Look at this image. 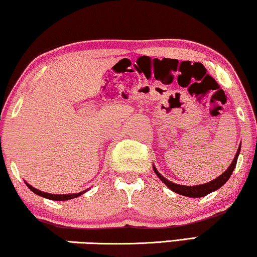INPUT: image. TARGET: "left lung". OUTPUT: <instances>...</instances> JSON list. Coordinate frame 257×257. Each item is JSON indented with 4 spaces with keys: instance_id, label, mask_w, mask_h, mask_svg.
<instances>
[{
    "instance_id": "obj_1",
    "label": "left lung",
    "mask_w": 257,
    "mask_h": 257,
    "mask_svg": "<svg viewBox=\"0 0 257 257\" xmlns=\"http://www.w3.org/2000/svg\"><path fill=\"white\" fill-rule=\"evenodd\" d=\"M240 147H241V146H239L238 152H236V154H235L234 160L231 163L230 167L227 168L226 171L222 173V175H220L218 178H216L212 181H209V183L203 184V185H197V186H184V185H178V184L171 183V181L165 179L163 176H161V173L157 171L155 167H154V171H155L157 177H159V178L162 181H163V183L167 185V186L170 189H171V191H173L175 193H178V194H180V195L189 196V197H202V196L208 195L209 193H211V192L216 191V189L220 188L225 183H226L228 179H230L232 172H233V170H234L235 165H236V161H238Z\"/></svg>"
}]
</instances>
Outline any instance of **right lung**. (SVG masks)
Wrapping results in <instances>:
<instances>
[{
    "instance_id": "1",
    "label": "right lung",
    "mask_w": 257,
    "mask_h": 257,
    "mask_svg": "<svg viewBox=\"0 0 257 257\" xmlns=\"http://www.w3.org/2000/svg\"><path fill=\"white\" fill-rule=\"evenodd\" d=\"M26 185H27V187H29V188L31 189V191L35 193V194L40 195V196H42V197H47V199H49V200H55V201L71 200V199H74V197H77V196L84 194V193H85V192H81V193H78V194H63V195H62V194H60V195H57V194H49V193H45V192L39 191V189L32 187V186H31V185H29V184H26Z\"/></svg>"
}]
</instances>
